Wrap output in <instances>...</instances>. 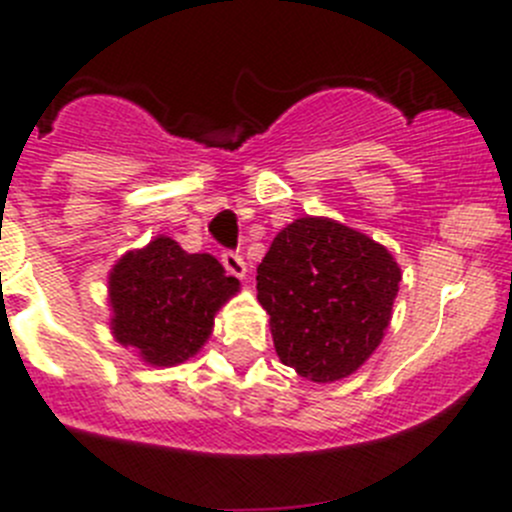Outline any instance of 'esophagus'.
I'll return each instance as SVG.
<instances>
[{"mask_svg": "<svg viewBox=\"0 0 512 512\" xmlns=\"http://www.w3.org/2000/svg\"><path fill=\"white\" fill-rule=\"evenodd\" d=\"M223 265L232 277H247V262L237 252H223Z\"/></svg>", "mask_w": 512, "mask_h": 512, "instance_id": "34e87169", "label": "esophagus"}]
</instances>
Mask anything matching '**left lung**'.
Returning a JSON list of instances; mask_svg holds the SVG:
<instances>
[{
	"instance_id": "obj_1",
	"label": "left lung",
	"mask_w": 512,
	"mask_h": 512,
	"mask_svg": "<svg viewBox=\"0 0 512 512\" xmlns=\"http://www.w3.org/2000/svg\"><path fill=\"white\" fill-rule=\"evenodd\" d=\"M401 270L384 245L329 218L277 232L257 267L275 352L317 384L347 379L384 339Z\"/></svg>"
}]
</instances>
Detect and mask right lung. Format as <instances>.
<instances>
[{
    "mask_svg": "<svg viewBox=\"0 0 512 512\" xmlns=\"http://www.w3.org/2000/svg\"><path fill=\"white\" fill-rule=\"evenodd\" d=\"M237 292L240 282L213 255H190L160 235L126 252L108 275L111 334L146 364H183L203 349L215 314Z\"/></svg>",
    "mask_w": 512,
    "mask_h": 512,
    "instance_id": "add662e5",
    "label": "right lung"
}]
</instances>
